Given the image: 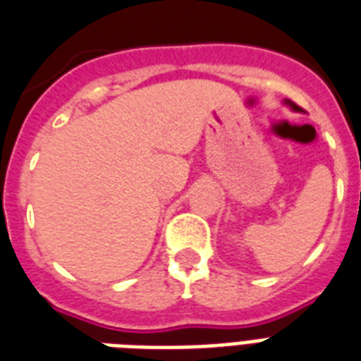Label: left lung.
Here are the masks:
<instances>
[{
	"instance_id": "8db88e82",
	"label": "left lung",
	"mask_w": 361,
	"mask_h": 361,
	"mask_svg": "<svg viewBox=\"0 0 361 361\" xmlns=\"http://www.w3.org/2000/svg\"><path fill=\"white\" fill-rule=\"evenodd\" d=\"M283 103H285V104H286V106H290V109H292V110H296V112H302V109H300V106H298V104H296V103H292L290 99H285V101H283Z\"/></svg>"
}]
</instances>
